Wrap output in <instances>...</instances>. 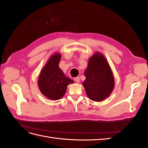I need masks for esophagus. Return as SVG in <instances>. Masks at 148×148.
I'll use <instances>...</instances> for the list:
<instances>
[{
	"mask_svg": "<svg viewBox=\"0 0 148 148\" xmlns=\"http://www.w3.org/2000/svg\"><path fill=\"white\" fill-rule=\"evenodd\" d=\"M74 80H75V82L79 83V77H75V78H74Z\"/></svg>",
	"mask_w": 148,
	"mask_h": 148,
	"instance_id": "obj_1",
	"label": "esophagus"
}]
</instances>
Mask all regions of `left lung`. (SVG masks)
I'll list each match as a JSON object with an SVG mask.
<instances>
[{"label":"left lung","mask_w":148,"mask_h":148,"mask_svg":"<svg viewBox=\"0 0 148 148\" xmlns=\"http://www.w3.org/2000/svg\"><path fill=\"white\" fill-rule=\"evenodd\" d=\"M83 83L86 95L94 101H102L109 97L114 87V79L110 66L101 53H97L89 60Z\"/></svg>","instance_id":"8db88e82"}]
</instances>
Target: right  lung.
Listing matches in <instances>:
<instances>
[{"instance_id":"add662e5","label":"right lung","mask_w":148,"mask_h":148,"mask_svg":"<svg viewBox=\"0 0 148 148\" xmlns=\"http://www.w3.org/2000/svg\"><path fill=\"white\" fill-rule=\"evenodd\" d=\"M61 56L59 53L52 56L42 70L38 79L40 91L48 99L57 100L63 97L67 85L73 83L70 78L65 77L59 66Z\"/></svg>"}]
</instances>
